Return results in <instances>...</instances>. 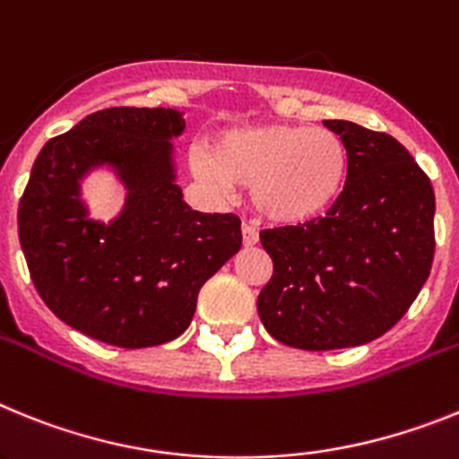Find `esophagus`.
Instances as JSON below:
<instances>
[{
    "instance_id": "esophagus-1",
    "label": "esophagus",
    "mask_w": 459,
    "mask_h": 459,
    "mask_svg": "<svg viewBox=\"0 0 459 459\" xmlns=\"http://www.w3.org/2000/svg\"><path fill=\"white\" fill-rule=\"evenodd\" d=\"M258 242V230L254 226H242V245L254 247Z\"/></svg>"
}]
</instances>
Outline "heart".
<instances>
[{"instance_id": "obj_1", "label": "heart", "mask_w": 459, "mask_h": 459, "mask_svg": "<svg viewBox=\"0 0 459 459\" xmlns=\"http://www.w3.org/2000/svg\"><path fill=\"white\" fill-rule=\"evenodd\" d=\"M191 169L217 191L247 186L252 207L270 224L300 226L337 201L349 154L325 126L265 122L214 135Z\"/></svg>"}]
</instances>
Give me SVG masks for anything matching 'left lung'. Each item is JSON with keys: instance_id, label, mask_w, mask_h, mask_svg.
Masks as SVG:
<instances>
[{"instance_id": "1", "label": "left lung", "mask_w": 459, "mask_h": 459, "mask_svg": "<svg viewBox=\"0 0 459 459\" xmlns=\"http://www.w3.org/2000/svg\"><path fill=\"white\" fill-rule=\"evenodd\" d=\"M346 182L324 217L261 230L273 277L258 293L263 325L286 346L368 344L406 314L434 258V189L402 143L346 119Z\"/></svg>"}]
</instances>
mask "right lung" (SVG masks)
Instances as JSON below:
<instances>
[{"label":"right lung","instance_id":"obj_1","mask_svg":"<svg viewBox=\"0 0 459 459\" xmlns=\"http://www.w3.org/2000/svg\"><path fill=\"white\" fill-rule=\"evenodd\" d=\"M173 108H106L39 152L18 207L20 247L50 312L122 349L166 344L189 328L201 286L242 245L235 214H203L175 185ZM110 165L127 205L108 227L86 219L82 175Z\"/></svg>","mask_w":459,"mask_h":459}]
</instances>
